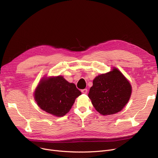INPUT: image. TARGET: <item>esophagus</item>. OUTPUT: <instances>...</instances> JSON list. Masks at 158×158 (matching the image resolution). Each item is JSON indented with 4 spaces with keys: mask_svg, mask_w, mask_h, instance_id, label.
I'll return each mask as SVG.
<instances>
[{
    "mask_svg": "<svg viewBox=\"0 0 158 158\" xmlns=\"http://www.w3.org/2000/svg\"><path fill=\"white\" fill-rule=\"evenodd\" d=\"M81 92H82V93H83V94H86L87 93L88 90H87L86 88H85V89H83V90H82Z\"/></svg>",
    "mask_w": 158,
    "mask_h": 158,
    "instance_id": "1",
    "label": "esophagus"
}]
</instances>
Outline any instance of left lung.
Returning <instances> with one entry per match:
<instances>
[{
  "label": "left lung",
  "instance_id": "8db88e82",
  "mask_svg": "<svg viewBox=\"0 0 158 158\" xmlns=\"http://www.w3.org/2000/svg\"><path fill=\"white\" fill-rule=\"evenodd\" d=\"M132 94L130 82L118 68L95 77L88 98L95 109L102 115H112L122 110Z\"/></svg>",
  "mask_w": 158,
  "mask_h": 158
}]
</instances>
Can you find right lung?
Instances as JSON below:
<instances>
[{
  "label": "right lung",
  "mask_w": 158,
  "mask_h": 158,
  "mask_svg": "<svg viewBox=\"0 0 158 158\" xmlns=\"http://www.w3.org/2000/svg\"><path fill=\"white\" fill-rule=\"evenodd\" d=\"M81 92L63 76L44 77L34 92V98L43 110L57 117L70 111Z\"/></svg>",
  "instance_id": "right-lung-1"
}]
</instances>
